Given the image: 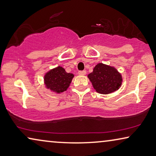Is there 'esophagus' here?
I'll return each mask as SVG.
<instances>
[{"label":"esophagus","mask_w":156,"mask_h":156,"mask_svg":"<svg viewBox=\"0 0 156 156\" xmlns=\"http://www.w3.org/2000/svg\"><path fill=\"white\" fill-rule=\"evenodd\" d=\"M86 73H87V72H86V71H78V74L80 76H85V75H86Z\"/></svg>","instance_id":"34e87169"}]
</instances>
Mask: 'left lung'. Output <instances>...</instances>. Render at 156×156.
I'll return each mask as SVG.
<instances>
[{
  "label": "left lung",
  "instance_id": "1",
  "mask_svg": "<svg viewBox=\"0 0 156 156\" xmlns=\"http://www.w3.org/2000/svg\"><path fill=\"white\" fill-rule=\"evenodd\" d=\"M87 77L96 92L102 94L114 92L121 87L122 83L120 72L115 67L103 63L97 64Z\"/></svg>",
  "mask_w": 156,
  "mask_h": 156
}]
</instances>
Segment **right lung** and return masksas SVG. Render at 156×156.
<instances>
[{
  "label": "right lung",
  "mask_w": 156,
  "mask_h": 156,
  "mask_svg": "<svg viewBox=\"0 0 156 156\" xmlns=\"http://www.w3.org/2000/svg\"><path fill=\"white\" fill-rule=\"evenodd\" d=\"M73 77V73H66L63 67L59 66L45 74L44 83L47 89L57 94H60L66 91Z\"/></svg>",
  "instance_id": "1"
}]
</instances>
